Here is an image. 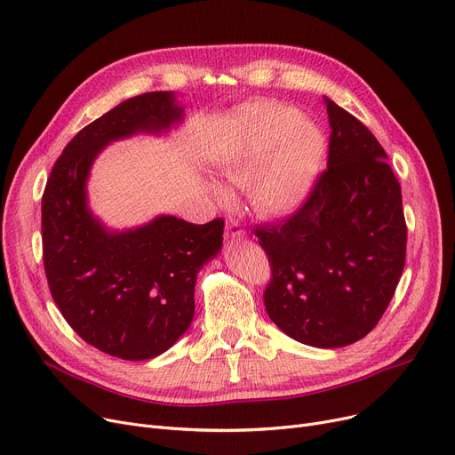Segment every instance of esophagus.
Segmentation results:
<instances>
[{"label":"esophagus","mask_w":455,"mask_h":455,"mask_svg":"<svg viewBox=\"0 0 455 455\" xmlns=\"http://www.w3.org/2000/svg\"><path fill=\"white\" fill-rule=\"evenodd\" d=\"M243 235H245V230L240 225V221L234 220V218H228L227 225H225V237H227V240H237V237H243Z\"/></svg>","instance_id":"1"}]
</instances>
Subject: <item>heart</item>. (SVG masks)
<instances>
[{
    "mask_svg": "<svg viewBox=\"0 0 455 455\" xmlns=\"http://www.w3.org/2000/svg\"><path fill=\"white\" fill-rule=\"evenodd\" d=\"M232 143L218 172L234 186L249 184L252 206L269 218L299 210L312 196L323 172L326 138L309 119L276 101H256L228 122ZM213 196L228 201V191L212 184Z\"/></svg>",
    "mask_w": 455,
    "mask_h": 455,
    "instance_id": "b5f03b06",
    "label": "heart"
}]
</instances>
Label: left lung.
Returning a JSON list of instances; mask_svg holds the SVG:
<instances>
[{"mask_svg":"<svg viewBox=\"0 0 455 455\" xmlns=\"http://www.w3.org/2000/svg\"><path fill=\"white\" fill-rule=\"evenodd\" d=\"M324 103L328 167L293 215L254 234L271 264V321L299 343L338 348L384 315L405 266L408 227L384 148L360 119Z\"/></svg>","mask_w":455,"mask_h":455,"instance_id":"8db88e82","label":"left lung"}]
</instances>
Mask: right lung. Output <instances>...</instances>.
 <instances>
[{
    "label": "right lung",
    "instance_id": "right-lung-1",
    "mask_svg": "<svg viewBox=\"0 0 455 455\" xmlns=\"http://www.w3.org/2000/svg\"><path fill=\"white\" fill-rule=\"evenodd\" d=\"M184 108L172 92L119 103L76 134L55 162L42 196V252L62 317L88 345L122 360H151L189 328L197 273L223 245L221 218L194 225L175 215L110 232L86 203L92 162L107 143L162 132Z\"/></svg>",
    "mask_w": 455,
    "mask_h": 455
}]
</instances>
